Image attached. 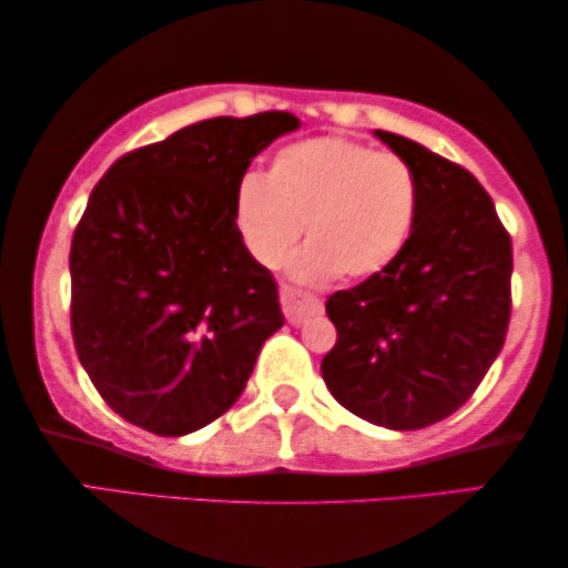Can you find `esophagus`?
Segmentation results:
<instances>
[{"label": "esophagus", "instance_id": "obj_1", "mask_svg": "<svg viewBox=\"0 0 568 568\" xmlns=\"http://www.w3.org/2000/svg\"><path fill=\"white\" fill-rule=\"evenodd\" d=\"M280 304H283V314L288 317L291 325H301V322L314 317V314H322L320 298H314L312 293L291 288V285L280 288Z\"/></svg>", "mask_w": 568, "mask_h": 568}]
</instances>
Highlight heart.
Here are the masks:
<instances>
[{
  "instance_id": "b5f03b06",
  "label": "heart",
  "mask_w": 568,
  "mask_h": 568,
  "mask_svg": "<svg viewBox=\"0 0 568 568\" xmlns=\"http://www.w3.org/2000/svg\"><path fill=\"white\" fill-rule=\"evenodd\" d=\"M419 178L404 156L367 143L320 135L280 149L264 172L235 185L233 222L243 248L262 267H277L301 235L293 277L325 283L341 272L364 280L404 254L419 217Z\"/></svg>"
}]
</instances>
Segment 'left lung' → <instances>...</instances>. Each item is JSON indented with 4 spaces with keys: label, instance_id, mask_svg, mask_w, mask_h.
Listing matches in <instances>:
<instances>
[{
    "label": "left lung",
    "instance_id": "1",
    "mask_svg": "<svg viewBox=\"0 0 568 568\" xmlns=\"http://www.w3.org/2000/svg\"><path fill=\"white\" fill-rule=\"evenodd\" d=\"M375 135L419 178V217L390 267L327 298L337 341L322 377L351 414L419 429L464 406L504 348L511 239L469 170L404 135Z\"/></svg>",
    "mask_w": 568,
    "mask_h": 568
}]
</instances>
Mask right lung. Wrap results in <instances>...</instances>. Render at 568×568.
<instances>
[{"label": "right lung", "instance_id": "add662e5", "mask_svg": "<svg viewBox=\"0 0 568 568\" xmlns=\"http://www.w3.org/2000/svg\"><path fill=\"white\" fill-rule=\"evenodd\" d=\"M288 112L212 118L120 156L70 248L73 341L112 412L181 437L231 408L283 327L277 283L243 248L233 196Z\"/></svg>", "mask_w": 568, "mask_h": 568}]
</instances>
